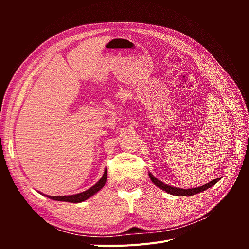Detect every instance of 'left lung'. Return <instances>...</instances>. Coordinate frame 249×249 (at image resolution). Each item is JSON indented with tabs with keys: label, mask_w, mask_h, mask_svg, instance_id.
Wrapping results in <instances>:
<instances>
[{
	"label": "left lung",
	"mask_w": 249,
	"mask_h": 249,
	"mask_svg": "<svg viewBox=\"0 0 249 249\" xmlns=\"http://www.w3.org/2000/svg\"><path fill=\"white\" fill-rule=\"evenodd\" d=\"M148 176H149V178H150V180H152V182H153L156 186L161 188L162 190L166 191V192L169 193V194L177 195V196H190V195H194V194H196V193L202 192V191L207 190L208 188H210V187H212L213 185H215V184L218 182V180L220 179V178L213 179L212 182H210V183H208V184H206V185H202V186L197 187V188H192V189H180V188L171 187V186H168V185H166V184L162 183L161 180L156 178L150 172H148Z\"/></svg>",
	"instance_id": "obj_1"
}]
</instances>
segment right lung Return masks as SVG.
<instances>
[{"instance_id": "add662e5", "label": "right lung", "mask_w": 249, "mask_h": 249, "mask_svg": "<svg viewBox=\"0 0 249 249\" xmlns=\"http://www.w3.org/2000/svg\"><path fill=\"white\" fill-rule=\"evenodd\" d=\"M107 169L105 170L104 175L102 177V178L97 182L94 186H92L90 189L84 191V192H81L78 194H73V195H63V196H48L49 198H52L54 200H58V201H67V202H81V201H84L86 199H88L89 197H91L93 194H95L97 191H100L102 188L106 184V180H107Z\"/></svg>"}]
</instances>
